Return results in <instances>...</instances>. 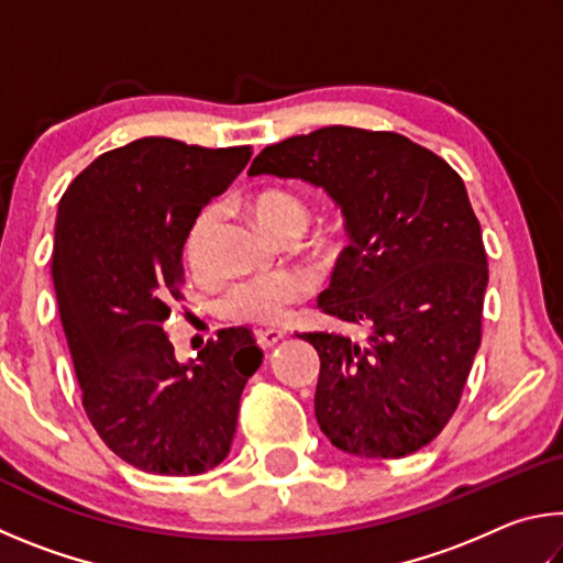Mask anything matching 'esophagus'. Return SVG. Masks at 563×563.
I'll list each match as a JSON object with an SVG mask.
<instances>
[{
  "instance_id": "esophagus-1",
  "label": "esophagus",
  "mask_w": 563,
  "mask_h": 563,
  "mask_svg": "<svg viewBox=\"0 0 563 563\" xmlns=\"http://www.w3.org/2000/svg\"><path fill=\"white\" fill-rule=\"evenodd\" d=\"M283 338H285L283 330H258V345H261L263 350L275 347Z\"/></svg>"
}]
</instances>
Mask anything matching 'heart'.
<instances>
[{"label":"heart","instance_id":"1","mask_svg":"<svg viewBox=\"0 0 563 563\" xmlns=\"http://www.w3.org/2000/svg\"><path fill=\"white\" fill-rule=\"evenodd\" d=\"M255 221L275 241L280 238H300L310 221V208L298 194L288 188H263L251 198ZM223 206L218 201L206 203L196 213L186 235V258L196 275L211 273V243L221 223ZM310 285L298 273H268L255 275L231 285L221 298V312L238 322L255 325H275L288 318L295 302L308 295Z\"/></svg>","mask_w":563,"mask_h":563}]
</instances>
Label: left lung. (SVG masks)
Returning <instances> with one entry per match:
<instances>
[{
    "mask_svg": "<svg viewBox=\"0 0 563 563\" xmlns=\"http://www.w3.org/2000/svg\"><path fill=\"white\" fill-rule=\"evenodd\" d=\"M261 174L325 188L345 216L350 245L318 308L369 338L302 335L320 355V430L367 460L422 450L452 419L482 342L489 268L462 176L402 133L355 126L265 146L247 170Z\"/></svg>",
    "mask_w": 563,
    "mask_h": 563,
    "instance_id": "8db88e82",
    "label": "left lung"
}]
</instances>
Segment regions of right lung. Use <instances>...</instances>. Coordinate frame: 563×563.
Wrapping results in <instances>:
<instances>
[{"instance_id":"right-lung-1","label":"right lung","mask_w":563,"mask_h":563,"mask_svg":"<svg viewBox=\"0 0 563 563\" xmlns=\"http://www.w3.org/2000/svg\"><path fill=\"white\" fill-rule=\"evenodd\" d=\"M251 156V146L139 139L91 161L59 201L52 278L81 405L136 470L203 474L231 452L263 350L251 330H218L180 365L164 322L184 300L190 223Z\"/></svg>"}]
</instances>
